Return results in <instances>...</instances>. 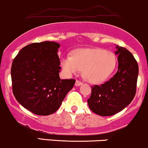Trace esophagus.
<instances>
[{"mask_svg":"<svg viewBox=\"0 0 148 148\" xmlns=\"http://www.w3.org/2000/svg\"><path fill=\"white\" fill-rule=\"evenodd\" d=\"M82 84V82L79 81V80H77V81H76V83H75V86H80V85H81Z\"/></svg>","mask_w":148,"mask_h":148,"instance_id":"obj_1","label":"esophagus"}]
</instances>
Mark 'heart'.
Listing matches in <instances>:
<instances>
[{"label": "heart", "mask_w": 148, "mask_h": 148, "mask_svg": "<svg viewBox=\"0 0 148 148\" xmlns=\"http://www.w3.org/2000/svg\"><path fill=\"white\" fill-rule=\"evenodd\" d=\"M61 64L68 74L84 70V78L86 81L98 84L105 81L112 74L117 58L113 53L102 49H82L75 51L72 56L62 58Z\"/></svg>", "instance_id": "b5f03b06"}]
</instances>
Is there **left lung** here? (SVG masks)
Wrapping results in <instances>:
<instances>
[{"mask_svg": "<svg viewBox=\"0 0 148 148\" xmlns=\"http://www.w3.org/2000/svg\"><path fill=\"white\" fill-rule=\"evenodd\" d=\"M118 69L112 78L101 85L92 86L87 99L90 110L100 116H110L122 111L136 93L138 64L131 52L117 45Z\"/></svg>", "mask_w": 148, "mask_h": 148, "instance_id": "8db88e82", "label": "left lung"}]
</instances>
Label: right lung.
Segmentation results:
<instances>
[{"label": "right lung", "instance_id": "add662e5", "mask_svg": "<svg viewBox=\"0 0 148 148\" xmlns=\"http://www.w3.org/2000/svg\"><path fill=\"white\" fill-rule=\"evenodd\" d=\"M59 44L33 43L23 47L11 66L12 89L24 108L38 115H49L60 107L76 80L61 79Z\"/></svg>", "mask_w": 148, "mask_h": 148}]
</instances>
